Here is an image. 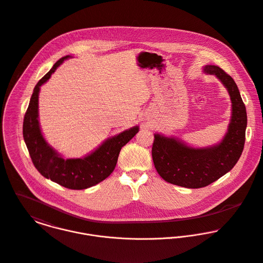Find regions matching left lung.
Here are the masks:
<instances>
[{
    "instance_id": "left-lung-1",
    "label": "left lung",
    "mask_w": 263,
    "mask_h": 263,
    "mask_svg": "<svg viewBox=\"0 0 263 263\" xmlns=\"http://www.w3.org/2000/svg\"><path fill=\"white\" fill-rule=\"evenodd\" d=\"M204 71L216 76L228 88L233 103V116L222 142L206 149H194L160 135L154 136L152 157L160 176L179 186L198 189L206 186L229 173L240 159L246 136L247 113L235 81L215 65Z\"/></svg>"
}]
</instances>
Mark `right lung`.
Masks as SVG:
<instances>
[{
  "mask_svg": "<svg viewBox=\"0 0 263 263\" xmlns=\"http://www.w3.org/2000/svg\"><path fill=\"white\" fill-rule=\"evenodd\" d=\"M68 57L70 56L59 59L36 84L23 119V138L31 161L41 175L67 189L84 190L101 182L112 174L121 148L136 136L139 127L135 126L107 140L85 158L64 160L57 155L47 144L40 129L37 119L39 91L40 87L51 78V74Z\"/></svg>",
  "mask_w": 263,
  "mask_h": 263,
  "instance_id": "add662e5",
  "label": "right lung"
}]
</instances>
